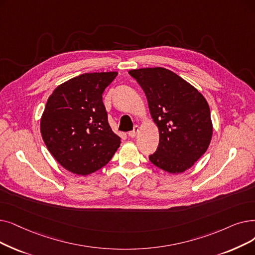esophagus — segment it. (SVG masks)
Instances as JSON below:
<instances>
[{"mask_svg":"<svg viewBox=\"0 0 255 255\" xmlns=\"http://www.w3.org/2000/svg\"><path fill=\"white\" fill-rule=\"evenodd\" d=\"M138 130H139V127H138V126H134L133 129H132L131 131L128 132V135H129L130 137H135V135L137 134Z\"/></svg>","mask_w":255,"mask_h":255,"instance_id":"34e87169","label":"esophagus"}]
</instances>
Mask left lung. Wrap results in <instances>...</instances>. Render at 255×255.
<instances>
[{
	"label": "left lung",
	"instance_id": "1",
	"mask_svg": "<svg viewBox=\"0 0 255 255\" xmlns=\"http://www.w3.org/2000/svg\"><path fill=\"white\" fill-rule=\"evenodd\" d=\"M145 93L159 130V143L150 161L169 173L191 168L207 150L213 134L204 97L181 77L163 68L129 71Z\"/></svg>",
	"mask_w": 255,
	"mask_h": 255
}]
</instances>
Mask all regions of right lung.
Here are the masks:
<instances>
[{"mask_svg":"<svg viewBox=\"0 0 255 255\" xmlns=\"http://www.w3.org/2000/svg\"><path fill=\"white\" fill-rule=\"evenodd\" d=\"M117 72L90 73L59 85L49 97L40 132L50 153L72 173L87 175L104 167L121 138L108 124L102 95Z\"/></svg>","mask_w":255,"mask_h":255,"instance_id":"add662e5","label":"right lung"}]
</instances>
